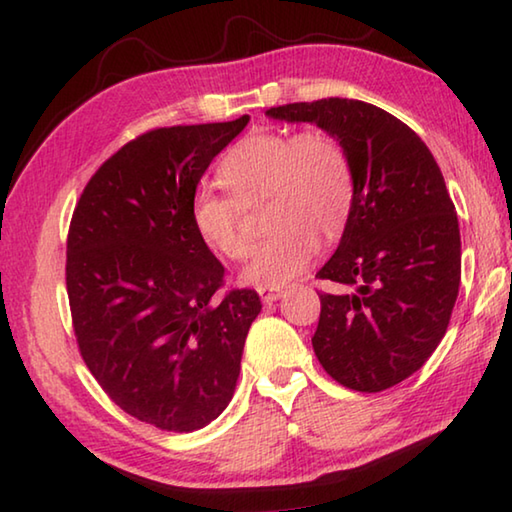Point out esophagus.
Instances as JSON below:
<instances>
[{
	"label": "esophagus",
	"instance_id": "esophagus-1",
	"mask_svg": "<svg viewBox=\"0 0 512 512\" xmlns=\"http://www.w3.org/2000/svg\"><path fill=\"white\" fill-rule=\"evenodd\" d=\"M282 295H284V291H280V288H259V297H262V302H266V304L277 302Z\"/></svg>",
	"mask_w": 512,
	"mask_h": 512
}]
</instances>
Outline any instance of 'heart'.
Segmentation results:
<instances>
[{
    "instance_id": "obj_1",
    "label": "heart",
    "mask_w": 512,
    "mask_h": 512,
    "mask_svg": "<svg viewBox=\"0 0 512 512\" xmlns=\"http://www.w3.org/2000/svg\"><path fill=\"white\" fill-rule=\"evenodd\" d=\"M228 194L203 185L192 194L190 221L197 237L219 257L239 262L250 250L244 208L266 199V226L275 228L255 248L241 280L280 288L311 264L324 239L345 230L356 188L347 152L322 129L253 132L219 163Z\"/></svg>"
}]
</instances>
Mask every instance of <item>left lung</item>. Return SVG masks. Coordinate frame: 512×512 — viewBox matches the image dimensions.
Masks as SVG:
<instances>
[{"instance_id":"8db88e82","label":"left lung","mask_w":512,"mask_h":512,"mask_svg":"<svg viewBox=\"0 0 512 512\" xmlns=\"http://www.w3.org/2000/svg\"><path fill=\"white\" fill-rule=\"evenodd\" d=\"M266 114L318 125L349 156L356 197L340 246L318 273L338 291L318 293L311 342L336 383L383 392L425 365L459 295V221L443 174L410 127L369 102L322 98Z\"/></svg>"}]
</instances>
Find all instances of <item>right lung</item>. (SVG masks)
Listing matches in <instances>:
<instances>
[{"label":"right lung","instance_id":"obj_1","mask_svg":"<svg viewBox=\"0 0 512 512\" xmlns=\"http://www.w3.org/2000/svg\"><path fill=\"white\" fill-rule=\"evenodd\" d=\"M248 116L176 125L120 147L91 176L67 237V293L80 356L120 410L165 432H194L226 410L248 329L250 288L197 237L190 201Z\"/></svg>","mask_w":512,"mask_h":512}]
</instances>
